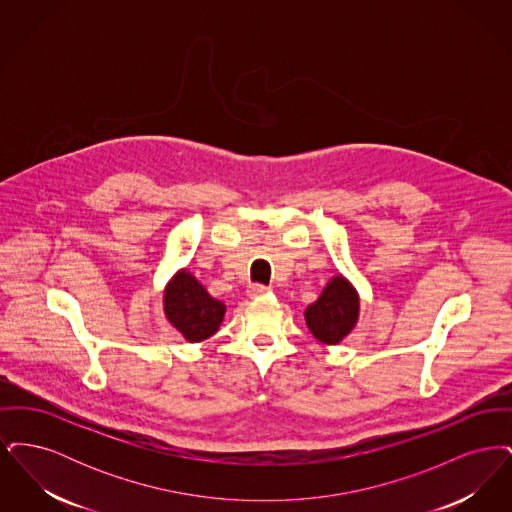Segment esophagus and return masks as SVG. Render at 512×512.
<instances>
[{
  "instance_id": "obj_1",
  "label": "esophagus",
  "mask_w": 512,
  "mask_h": 512,
  "mask_svg": "<svg viewBox=\"0 0 512 512\" xmlns=\"http://www.w3.org/2000/svg\"><path fill=\"white\" fill-rule=\"evenodd\" d=\"M268 292H270V288H267V286H261V284H253V286H249L247 295H249V297H259V295H265V293Z\"/></svg>"
}]
</instances>
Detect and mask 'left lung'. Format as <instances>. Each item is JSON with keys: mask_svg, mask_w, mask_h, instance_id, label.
<instances>
[{"mask_svg": "<svg viewBox=\"0 0 512 512\" xmlns=\"http://www.w3.org/2000/svg\"><path fill=\"white\" fill-rule=\"evenodd\" d=\"M361 315V297L357 288L336 274L328 280L317 301L305 309L309 332L326 345H338L357 326Z\"/></svg>", "mask_w": 512, "mask_h": 512, "instance_id": "1", "label": "left lung"}]
</instances>
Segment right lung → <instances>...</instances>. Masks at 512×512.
I'll return each instance as SVG.
<instances>
[{
	"label": "right lung",
	"mask_w": 512,
	"mask_h": 512,
	"mask_svg": "<svg viewBox=\"0 0 512 512\" xmlns=\"http://www.w3.org/2000/svg\"><path fill=\"white\" fill-rule=\"evenodd\" d=\"M163 311L172 328L190 343L205 341L219 332L226 305L207 292L188 268L174 272L163 292Z\"/></svg>",
	"instance_id": "1"
}]
</instances>
